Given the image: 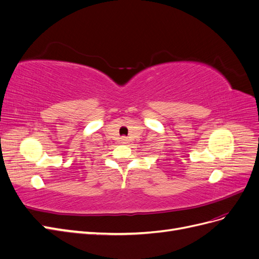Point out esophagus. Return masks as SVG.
Returning <instances> with one entry per match:
<instances>
[{
	"label": "esophagus",
	"mask_w": 259,
	"mask_h": 259,
	"mask_svg": "<svg viewBox=\"0 0 259 259\" xmlns=\"http://www.w3.org/2000/svg\"><path fill=\"white\" fill-rule=\"evenodd\" d=\"M121 143L122 144H127L128 143V139L126 137H122L121 138Z\"/></svg>",
	"instance_id": "1"
}]
</instances>
